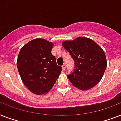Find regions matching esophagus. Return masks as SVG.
<instances>
[{"instance_id":"obj_1","label":"esophagus","mask_w":121,"mask_h":121,"mask_svg":"<svg viewBox=\"0 0 121 121\" xmlns=\"http://www.w3.org/2000/svg\"><path fill=\"white\" fill-rule=\"evenodd\" d=\"M62 68H63V70H65V69H66V65H62Z\"/></svg>"}]
</instances>
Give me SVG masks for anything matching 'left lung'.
Segmentation results:
<instances>
[{"label":"left lung","instance_id":"8db88e82","mask_svg":"<svg viewBox=\"0 0 121 121\" xmlns=\"http://www.w3.org/2000/svg\"><path fill=\"white\" fill-rule=\"evenodd\" d=\"M62 44L75 63V69L67 76L73 85L82 90L95 86L107 67L103 49L93 40L83 37Z\"/></svg>","mask_w":121,"mask_h":121}]
</instances>
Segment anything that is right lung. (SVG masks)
Masks as SVG:
<instances>
[{"label":"right lung","mask_w":121,"mask_h":121,"mask_svg":"<svg viewBox=\"0 0 121 121\" xmlns=\"http://www.w3.org/2000/svg\"><path fill=\"white\" fill-rule=\"evenodd\" d=\"M53 44L35 39L24 46L18 55L17 66L22 81L33 94L47 93L58 79L62 67L51 53Z\"/></svg>","instance_id":"add662e5"}]
</instances>
